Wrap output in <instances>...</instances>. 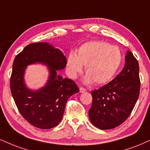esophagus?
Returning a JSON list of instances; mask_svg holds the SVG:
<instances>
[{"label":"esophagus","instance_id":"34e87169","mask_svg":"<svg viewBox=\"0 0 150 150\" xmlns=\"http://www.w3.org/2000/svg\"><path fill=\"white\" fill-rule=\"evenodd\" d=\"M79 90H80V92L81 93H83V92H85L86 91V89L83 87H80V88H79Z\"/></svg>","mask_w":150,"mask_h":150}]
</instances>
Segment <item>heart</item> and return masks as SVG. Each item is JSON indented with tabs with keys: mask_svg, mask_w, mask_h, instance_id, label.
I'll use <instances>...</instances> for the list:
<instances>
[{
	"mask_svg": "<svg viewBox=\"0 0 150 150\" xmlns=\"http://www.w3.org/2000/svg\"><path fill=\"white\" fill-rule=\"evenodd\" d=\"M122 55L117 47L105 42L92 41L81 45L76 55L68 56L67 69L71 78L74 79L82 71L83 64L87 73L86 81L101 85L113 78L119 69Z\"/></svg>",
	"mask_w": 150,
	"mask_h": 150,
	"instance_id": "b5f03b06",
	"label": "heart"
}]
</instances>
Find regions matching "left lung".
I'll return each instance as SVG.
<instances>
[{"instance_id": "8db88e82", "label": "left lung", "mask_w": 150, "mask_h": 150, "mask_svg": "<svg viewBox=\"0 0 150 150\" xmlns=\"http://www.w3.org/2000/svg\"><path fill=\"white\" fill-rule=\"evenodd\" d=\"M123 69L108 84L92 91L89 117L94 126L106 130L120 126L134 109L140 89L139 64L127 51Z\"/></svg>"}]
</instances>
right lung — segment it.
Listing matches in <instances>:
<instances>
[{
    "label": "right lung",
    "mask_w": 150,
    "mask_h": 150,
    "mask_svg": "<svg viewBox=\"0 0 150 150\" xmlns=\"http://www.w3.org/2000/svg\"><path fill=\"white\" fill-rule=\"evenodd\" d=\"M42 62L50 67L47 85L38 91H30L23 83L27 65ZM67 58L62 51L47 43L30 44L14 58L10 77L11 93L22 117L31 125L50 129L58 125L63 117L68 99L79 92L74 81L57 74L64 69Z\"/></svg>",
    "instance_id": "obj_1"
}]
</instances>
